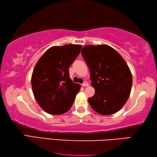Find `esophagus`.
Listing matches in <instances>:
<instances>
[{"label": "esophagus", "instance_id": "esophagus-1", "mask_svg": "<svg viewBox=\"0 0 157 157\" xmlns=\"http://www.w3.org/2000/svg\"><path fill=\"white\" fill-rule=\"evenodd\" d=\"M82 86H84V87H86V86H88V82H86V81H85L84 83L82 84Z\"/></svg>", "mask_w": 157, "mask_h": 157}]
</instances>
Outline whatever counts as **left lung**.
Returning <instances> with one entry per match:
<instances>
[{
    "mask_svg": "<svg viewBox=\"0 0 157 157\" xmlns=\"http://www.w3.org/2000/svg\"><path fill=\"white\" fill-rule=\"evenodd\" d=\"M81 54L90 71L94 96L88 98L92 109L103 115L115 113L127 102L132 86V76L124 59L106 44L88 45Z\"/></svg>",
    "mask_w": 157,
    "mask_h": 157,
    "instance_id": "8db88e82",
    "label": "left lung"
}]
</instances>
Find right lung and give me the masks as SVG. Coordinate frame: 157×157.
<instances>
[{"instance_id": "add662e5", "label": "right lung", "mask_w": 157, "mask_h": 157, "mask_svg": "<svg viewBox=\"0 0 157 157\" xmlns=\"http://www.w3.org/2000/svg\"><path fill=\"white\" fill-rule=\"evenodd\" d=\"M81 45L53 47L46 51L33 71V92L38 104L51 115H61L71 109L80 85L69 77V67L81 49Z\"/></svg>"}]
</instances>
